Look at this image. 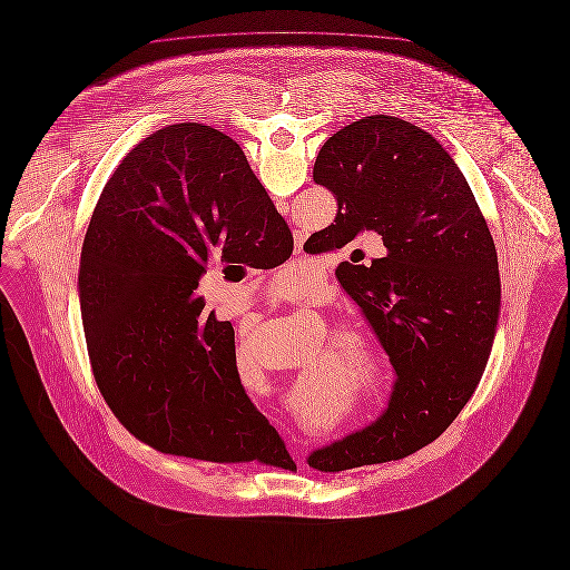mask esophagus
I'll use <instances>...</instances> for the list:
<instances>
[{"label":"esophagus","mask_w":570,"mask_h":570,"mask_svg":"<svg viewBox=\"0 0 570 570\" xmlns=\"http://www.w3.org/2000/svg\"><path fill=\"white\" fill-rule=\"evenodd\" d=\"M294 444H296V442H294ZM294 450H296V454H298V452H299L298 446H296V449H294Z\"/></svg>","instance_id":"obj_1"}]
</instances>
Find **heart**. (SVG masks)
Returning <instances> with one entry per match:
<instances>
[{"label":"heart","mask_w":570,"mask_h":570,"mask_svg":"<svg viewBox=\"0 0 570 570\" xmlns=\"http://www.w3.org/2000/svg\"><path fill=\"white\" fill-rule=\"evenodd\" d=\"M294 287H299L298 278H294ZM350 368L360 386L373 390L377 396H384L390 389L386 364L371 341L362 334H352L350 338Z\"/></svg>","instance_id":"1"}]
</instances>
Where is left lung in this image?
<instances>
[{
    "mask_svg": "<svg viewBox=\"0 0 570 570\" xmlns=\"http://www.w3.org/2000/svg\"><path fill=\"white\" fill-rule=\"evenodd\" d=\"M313 180L334 193V225L306 253L377 234L386 257L336 268L389 354V410L306 461L320 472L396 461L438 440L479 386L500 313L498 253L474 193L426 130L368 116L334 132Z\"/></svg>",
    "mask_w": 570,
    "mask_h": 570,
    "instance_id": "1",
    "label": "left lung"
}]
</instances>
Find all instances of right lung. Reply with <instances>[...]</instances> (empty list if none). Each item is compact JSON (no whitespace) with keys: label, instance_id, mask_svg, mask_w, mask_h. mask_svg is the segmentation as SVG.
<instances>
[{"label":"right lung","instance_id":"obj_1","mask_svg":"<svg viewBox=\"0 0 570 570\" xmlns=\"http://www.w3.org/2000/svg\"><path fill=\"white\" fill-rule=\"evenodd\" d=\"M210 248L220 262L271 271L289 259L294 236L232 137L197 121L165 126L105 184L83 240L94 380L116 419L165 454L289 459L244 392L232 322L197 294Z\"/></svg>","mask_w":570,"mask_h":570}]
</instances>
